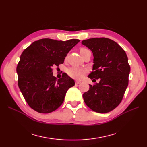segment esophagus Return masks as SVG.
I'll list each match as a JSON object with an SVG mask.
<instances>
[{"label":"esophagus","instance_id":"1","mask_svg":"<svg viewBox=\"0 0 147 147\" xmlns=\"http://www.w3.org/2000/svg\"><path fill=\"white\" fill-rule=\"evenodd\" d=\"M81 83V82L80 81H78V80H77L76 82H75V83H76V84H79V83Z\"/></svg>","mask_w":147,"mask_h":147}]
</instances>
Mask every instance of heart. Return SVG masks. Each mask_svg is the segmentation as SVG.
Wrapping results in <instances>:
<instances>
[{"instance_id":"b5f03b06","label":"heart","mask_w":147,"mask_h":147,"mask_svg":"<svg viewBox=\"0 0 147 147\" xmlns=\"http://www.w3.org/2000/svg\"><path fill=\"white\" fill-rule=\"evenodd\" d=\"M89 50L85 48H82L80 49V53L82 54V53L88 51ZM87 73V70L85 69H83L78 67H72L67 70V74H68L69 76L71 78L80 80L82 78L84 75Z\"/></svg>"}]
</instances>
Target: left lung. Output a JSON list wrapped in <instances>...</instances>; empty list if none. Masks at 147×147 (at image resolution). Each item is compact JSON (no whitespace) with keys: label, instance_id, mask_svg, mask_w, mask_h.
Returning a JSON list of instances; mask_svg holds the SVG:
<instances>
[{"label":"left lung","instance_id":"left-lung-1","mask_svg":"<svg viewBox=\"0 0 147 147\" xmlns=\"http://www.w3.org/2000/svg\"><path fill=\"white\" fill-rule=\"evenodd\" d=\"M82 43L94 56L92 70L88 77L99 83L90 84L83 97L86 105L100 113H107L121 103L128 86L131 70L126 53L118 44L107 38H92Z\"/></svg>","mask_w":147,"mask_h":147}]
</instances>
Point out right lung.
Here are the masks:
<instances>
[{
	"label": "right lung",
	"mask_w": 147,
	"mask_h": 147,
	"mask_svg": "<svg viewBox=\"0 0 147 147\" xmlns=\"http://www.w3.org/2000/svg\"><path fill=\"white\" fill-rule=\"evenodd\" d=\"M80 41L43 38L33 42L22 53L16 67L18 84L30 108L48 113L63 103L67 91L75 85V82L66 74L57 79L53 70L64 63L67 53Z\"/></svg>",
	"instance_id": "right-lung-1"
}]
</instances>
